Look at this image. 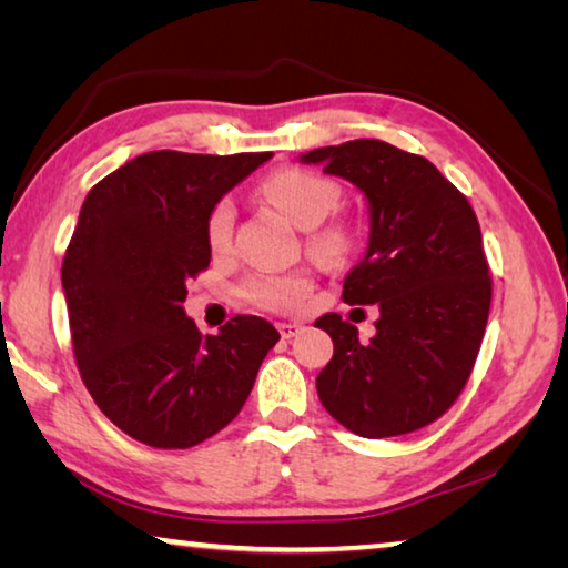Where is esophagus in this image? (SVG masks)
Returning a JSON list of instances; mask_svg holds the SVG:
<instances>
[{
  "mask_svg": "<svg viewBox=\"0 0 568 568\" xmlns=\"http://www.w3.org/2000/svg\"><path fill=\"white\" fill-rule=\"evenodd\" d=\"M277 333H281L285 341H291V338H295V335L303 333V325L301 323H277Z\"/></svg>",
  "mask_w": 568,
  "mask_h": 568,
  "instance_id": "34e87169",
  "label": "esophagus"
}]
</instances>
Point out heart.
<instances>
[{"label": "heart", "instance_id": "obj_1", "mask_svg": "<svg viewBox=\"0 0 568 568\" xmlns=\"http://www.w3.org/2000/svg\"><path fill=\"white\" fill-rule=\"evenodd\" d=\"M263 195L301 230H307L305 247L315 261L338 267L355 253V230L345 220H328L341 207L343 192L333 180L307 170H281L263 182ZM237 207L230 197H220L205 220V237L215 255L233 247ZM313 291V277L305 271L283 275H253L240 287L247 303L263 311H295Z\"/></svg>", "mask_w": 568, "mask_h": 568}]
</instances>
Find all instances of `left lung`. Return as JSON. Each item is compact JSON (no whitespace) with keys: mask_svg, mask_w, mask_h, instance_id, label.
<instances>
[{"mask_svg":"<svg viewBox=\"0 0 568 568\" xmlns=\"http://www.w3.org/2000/svg\"><path fill=\"white\" fill-rule=\"evenodd\" d=\"M301 160L368 197V250L345 277L343 301L381 311L368 343L338 313L315 321L333 338L315 381L321 403L355 436L413 434L454 406L486 333L491 273L474 207L434 162L381 140Z\"/></svg>","mask_w":568,"mask_h":568,"instance_id":"left-lung-1","label":"left lung"}]
</instances>
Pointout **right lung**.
Listing matches in <instances>:
<instances>
[{
    "label": "right lung",
    "mask_w": 568,
    "mask_h": 568,
    "mask_svg": "<svg viewBox=\"0 0 568 568\" xmlns=\"http://www.w3.org/2000/svg\"><path fill=\"white\" fill-rule=\"evenodd\" d=\"M271 158L155 150L84 197L62 263L74 361L100 410L140 444L192 448L223 430L281 341L257 315L203 335L182 311L185 283L210 265V207Z\"/></svg>",
    "instance_id": "add662e5"
}]
</instances>
